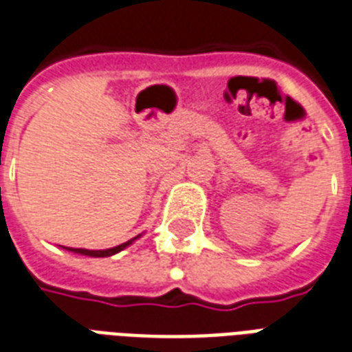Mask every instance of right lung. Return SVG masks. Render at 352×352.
Instances as JSON below:
<instances>
[{"mask_svg":"<svg viewBox=\"0 0 352 352\" xmlns=\"http://www.w3.org/2000/svg\"><path fill=\"white\" fill-rule=\"evenodd\" d=\"M140 236L142 235L134 236V239H130V241L119 244V246H116V248H108V250H85V248H65V250H69V252H74V254H80V256H87V257H110L119 254V252L126 248V246H130V244H132L134 241H138Z\"/></svg>","mask_w":352,"mask_h":352,"instance_id":"add662e5","label":"right lung"}]
</instances>
